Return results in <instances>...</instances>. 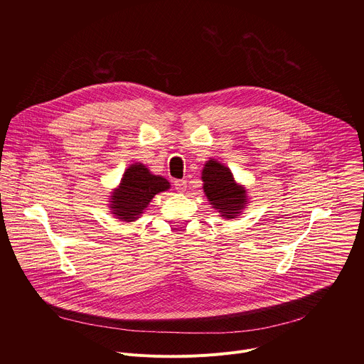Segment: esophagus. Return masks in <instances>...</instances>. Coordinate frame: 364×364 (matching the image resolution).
Instances as JSON below:
<instances>
[{
    "label": "esophagus",
    "mask_w": 364,
    "mask_h": 364,
    "mask_svg": "<svg viewBox=\"0 0 364 364\" xmlns=\"http://www.w3.org/2000/svg\"><path fill=\"white\" fill-rule=\"evenodd\" d=\"M174 187H176L177 191L183 193V191H186V188H187V181H186V180H176V181H174Z\"/></svg>",
    "instance_id": "1"
}]
</instances>
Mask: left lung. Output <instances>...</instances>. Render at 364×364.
Masks as SVG:
<instances>
[{"label": "left lung", "mask_w": 364, "mask_h": 364, "mask_svg": "<svg viewBox=\"0 0 364 364\" xmlns=\"http://www.w3.org/2000/svg\"><path fill=\"white\" fill-rule=\"evenodd\" d=\"M201 178L204 181V193L215 209H219L223 218L235 219L243 209V204H246V191L235 183L230 170L210 160L205 163Z\"/></svg>", "instance_id": "8db88e82"}]
</instances>
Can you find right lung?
Wrapping results in <instances>:
<instances>
[{"label": "right lung", "mask_w": 364, "mask_h": 364, "mask_svg": "<svg viewBox=\"0 0 364 364\" xmlns=\"http://www.w3.org/2000/svg\"><path fill=\"white\" fill-rule=\"evenodd\" d=\"M170 188V183L160 177L154 176L142 164L131 166L112 196L111 209L118 219L132 222L145 210L151 198L161 191Z\"/></svg>", "instance_id": "1"}]
</instances>
